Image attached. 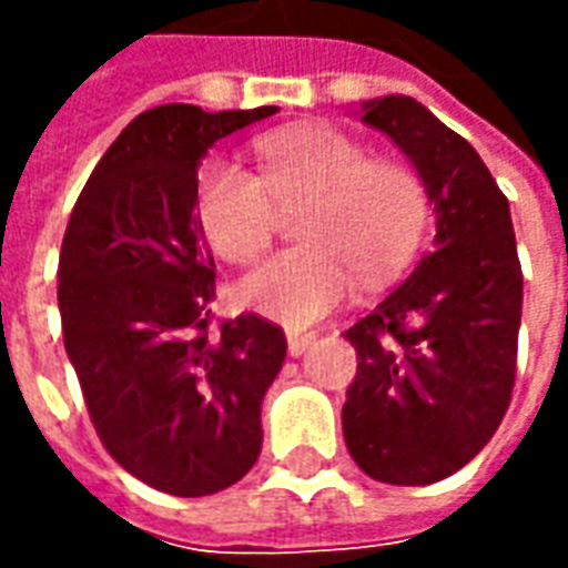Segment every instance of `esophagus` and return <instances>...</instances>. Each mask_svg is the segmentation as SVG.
<instances>
[{
    "label": "esophagus",
    "mask_w": 568,
    "mask_h": 568,
    "mask_svg": "<svg viewBox=\"0 0 568 568\" xmlns=\"http://www.w3.org/2000/svg\"><path fill=\"white\" fill-rule=\"evenodd\" d=\"M285 337H288V353H292V356H301V353L316 341V334L313 332H288Z\"/></svg>",
    "instance_id": "esophagus-1"
}]
</instances>
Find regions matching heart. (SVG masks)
<instances>
[{
    "mask_svg": "<svg viewBox=\"0 0 568 568\" xmlns=\"http://www.w3.org/2000/svg\"><path fill=\"white\" fill-rule=\"evenodd\" d=\"M261 175L215 158L197 182L200 227L215 255L252 264L271 248L280 206L307 203L297 231L307 240L264 261L236 295L267 320L304 328L356 292L358 273L383 283L414 258L426 234L428 194L407 163L371 158L332 128L261 136Z\"/></svg>",
    "mask_w": 568,
    "mask_h": 568,
    "instance_id": "1",
    "label": "heart"
}]
</instances>
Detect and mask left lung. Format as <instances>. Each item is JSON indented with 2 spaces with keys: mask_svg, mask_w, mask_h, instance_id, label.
<instances>
[{
  "mask_svg": "<svg viewBox=\"0 0 568 568\" xmlns=\"http://www.w3.org/2000/svg\"><path fill=\"white\" fill-rule=\"evenodd\" d=\"M362 121L423 179L435 252L346 332L344 440L374 480L426 487L471 463L508 410L524 273L508 197L459 133L398 93L362 103Z\"/></svg>",
  "mask_w": 568,
  "mask_h": 568,
  "instance_id": "1",
  "label": "left lung"
}]
</instances>
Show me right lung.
Wrapping results in <instances>:
<instances>
[{"instance_id": "obj_1", "label": "right lung", "mask_w": 568, "mask_h": 568, "mask_svg": "<svg viewBox=\"0 0 568 568\" xmlns=\"http://www.w3.org/2000/svg\"><path fill=\"white\" fill-rule=\"evenodd\" d=\"M276 105L170 103L121 130L69 215L57 304L63 344L103 447L142 484L212 496L261 453V402L285 358L280 325L243 313L215 332V264L197 166Z\"/></svg>"}]
</instances>
